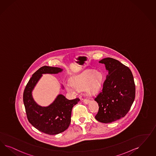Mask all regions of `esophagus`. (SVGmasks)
<instances>
[{
	"label": "esophagus",
	"instance_id": "obj_1",
	"mask_svg": "<svg viewBox=\"0 0 156 156\" xmlns=\"http://www.w3.org/2000/svg\"><path fill=\"white\" fill-rule=\"evenodd\" d=\"M89 99H87V98H85V99H84L83 100V102L85 103V104H88L89 102Z\"/></svg>",
	"mask_w": 156,
	"mask_h": 156
}]
</instances>
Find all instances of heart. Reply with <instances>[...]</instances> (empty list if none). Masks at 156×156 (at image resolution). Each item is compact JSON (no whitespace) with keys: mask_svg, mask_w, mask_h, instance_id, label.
Masks as SVG:
<instances>
[{"mask_svg":"<svg viewBox=\"0 0 156 156\" xmlns=\"http://www.w3.org/2000/svg\"><path fill=\"white\" fill-rule=\"evenodd\" d=\"M102 81V74L100 72L92 70H87L80 75L73 78L71 84L66 85V89L70 93L75 94L76 89H81L85 86L86 91L93 94L97 93Z\"/></svg>","mask_w":156,"mask_h":156,"instance_id":"1","label":"heart"}]
</instances>
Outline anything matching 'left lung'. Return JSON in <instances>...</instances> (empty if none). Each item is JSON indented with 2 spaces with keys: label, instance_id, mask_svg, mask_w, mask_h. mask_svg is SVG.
Instances as JSON below:
<instances>
[{
  "label": "left lung",
  "instance_id": "1",
  "mask_svg": "<svg viewBox=\"0 0 156 156\" xmlns=\"http://www.w3.org/2000/svg\"><path fill=\"white\" fill-rule=\"evenodd\" d=\"M99 63L108 71L102 90L94 100L98 104L95 116L97 121L109 123L122 118L128 113L135 97V85L131 71L118 60L107 58Z\"/></svg>",
  "mask_w": 156,
  "mask_h": 156
}]
</instances>
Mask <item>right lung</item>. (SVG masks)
<instances>
[{
    "instance_id": "add662e5",
    "label": "right lung",
    "mask_w": 156,
    "mask_h": 156,
    "mask_svg": "<svg viewBox=\"0 0 156 156\" xmlns=\"http://www.w3.org/2000/svg\"><path fill=\"white\" fill-rule=\"evenodd\" d=\"M62 70L59 67H41L33 74L23 91V100L29 123L47 134H58L68 129L73 107L80 100L76 98L70 100L59 94L51 105L44 107L34 101L32 91L43 74H58Z\"/></svg>"
}]
</instances>
